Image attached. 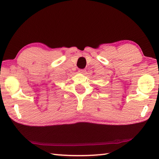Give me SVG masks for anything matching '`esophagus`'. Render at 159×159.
<instances>
[{"mask_svg":"<svg viewBox=\"0 0 159 159\" xmlns=\"http://www.w3.org/2000/svg\"><path fill=\"white\" fill-rule=\"evenodd\" d=\"M85 72H86L85 70H84V69H80L79 70V72L80 73V74H85Z\"/></svg>","mask_w":159,"mask_h":159,"instance_id":"esophagus-1","label":"esophagus"}]
</instances>
